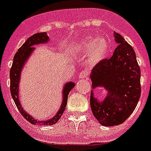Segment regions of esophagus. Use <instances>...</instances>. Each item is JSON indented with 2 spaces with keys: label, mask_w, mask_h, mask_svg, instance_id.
I'll list each match as a JSON object with an SVG mask.
<instances>
[{
  "label": "esophagus",
  "mask_w": 151,
  "mask_h": 151,
  "mask_svg": "<svg viewBox=\"0 0 151 151\" xmlns=\"http://www.w3.org/2000/svg\"><path fill=\"white\" fill-rule=\"evenodd\" d=\"M88 75V73L87 72H85V71H81L80 73V74H79V78H86Z\"/></svg>",
  "instance_id": "obj_1"
}]
</instances>
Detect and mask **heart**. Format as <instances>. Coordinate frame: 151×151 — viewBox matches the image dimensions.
I'll return each mask as SVG.
<instances>
[{
  "instance_id": "obj_1",
  "label": "heart",
  "mask_w": 151,
  "mask_h": 151,
  "mask_svg": "<svg viewBox=\"0 0 151 151\" xmlns=\"http://www.w3.org/2000/svg\"><path fill=\"white\" fill-rule=\"evenodd\" d=\"M78 48L81 52H88L87 63L90 66H96L105 59L109 52V43L103 37H88L81 41Z\"/></svg>"
}]
</instances>
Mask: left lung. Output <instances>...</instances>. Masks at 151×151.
<instances>
[{
  "mask_svg": "<svg viewBox=\"0 0 151 151\" xmlns=\"http://www.w3.org/2000/svg\"><path fill=\"white\" fill-rule=\"evenodd\" d=\"M117 46L110 59H104L92 69L90 106L92 114L104 126L122 124L136 109L141 95L140 69L133 48L114 32ZM103 87L108 94L99 102L94 89Z\"/></svg>",
  "mask_w": 151,
  "mask_h": 151,
  "instance_id": "obj_1",
  "label": "left lung"
}]
</instances>
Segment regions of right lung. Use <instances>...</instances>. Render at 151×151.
I'll list each match as a JSON object with an SVG mask.
<instances>
[{
    "instance_id": "obj_1",
    "label": "right lung",
    "mask_w": 151,
    "mask_h": 151,
    "mask_svg": "<svg viewBox=\"0 0 151 151\" xmlns=\"http://www.w3.org/2000/svg\"><path fill=\"white\" fill-rule=\"evenodd\" d=\"M48 41H49V37L45 32L37 33V34H34L33 36L29 37L26 41V42L19 48L18 52L15 53L14 59H13L12 66L10 70V91L13 100L15 102L19 111L24 117L25 119L33 124L52 125V124H55L60 119L64 110L66 109L69 92H70L71 89L75 86L74 82H68L65 85L63 89V103H62L61 106L56 114L53 117H52L51 119L46 120L44 122L37 121L34 119V117L28 114L22 107L21 103L19 102V86L20 75H21L22 69L23 68L27 59L29 58L33 51L34 50V48L33 46L35 45H39V44L47 43Z\"/></svg>"
}]
</instances>
